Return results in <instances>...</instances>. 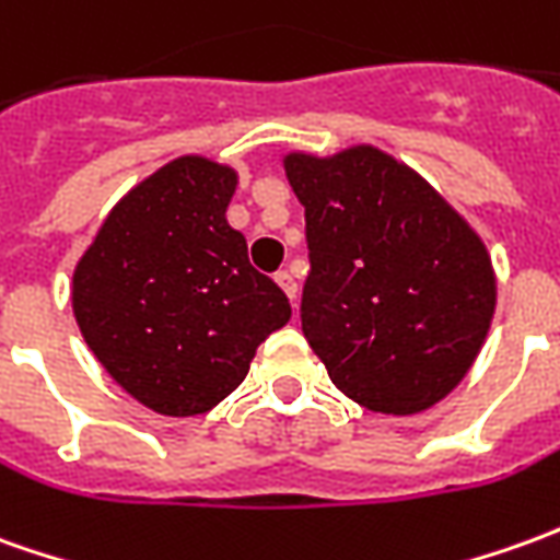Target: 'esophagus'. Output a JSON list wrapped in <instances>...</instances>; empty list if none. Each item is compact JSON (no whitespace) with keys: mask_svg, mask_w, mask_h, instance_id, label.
<instances>
[{"mask_svg":"<svg viewBox=\"0 0 560 560\" xmlns=\"http://www.w3.org/2000/svg\"><path fill=\"white\" fill-rule=\"evenodd\" d=\"M276 281L281 284V291L291 296V303H296V276H293L291 269H281V272H276Z\"/></svg>","mask_w":560,"mask_h":560,"instance_id":"obj_1","label":"esophagus"}]
</instances>
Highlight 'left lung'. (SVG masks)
<instances>
[{"label": "left lung", "mask_w": 560, "mask_h": 560, "mask_svg": "<svg viewBox=\"0 0 560 560\" xmlns=\"http://www.w3.org/2000/svg\"><path fill=\"white\" fill-rule=\"evenodd\" d=\"M306 209L300 320L336 388L385 416L440 402L491 327V257L433 187L378 148L288 154Z\"/></svg>", "instance_id": "8db88e82"}]
</instances>
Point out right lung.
<instances>
[{
	"label": "right lung",
	"mask_w": 560,
	"mask_h": 560,
	"mask_svg": "<svg viewBox=\"0 0 560 560\" xmlns=\"http://www.w3.org/2000/svg\"><path fill=\"white\" fill-rule=\"evenodd\" d=\"M236 172L178 158L132 187L78 260L72 308L90 351L160 416H199L291 320L276 281L226 224Z\"/></svg>",
	"instance_id": "obj_1"
}]
</instances>
